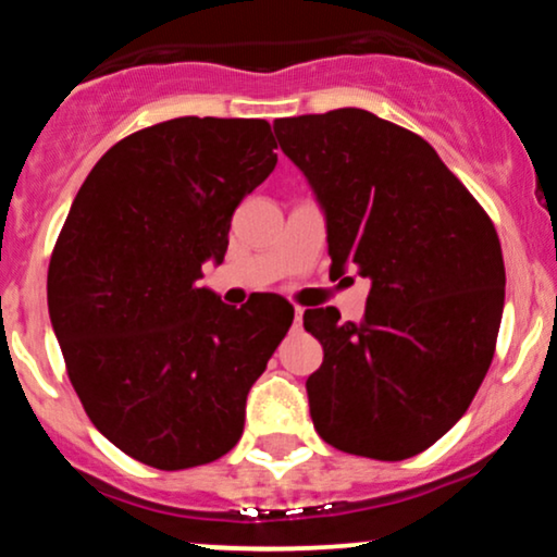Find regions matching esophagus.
Wrapping results in <instances>:
<instances>
[{
    "label": "esophagus",
    "mask_w": 557,
    "mask_h": 557,
    "mask_svg": "<svg viewBox=\"0 0 557 557\" xmlns=\"http://www.w3.org/2000/svg\"><path fill=\"white\" fill-rule=\"evenodd\" d=\"M300 322H304V309L300 306H296V314H293V327H300Z\"/></svg>",
    "instance_id": "1"
}]
</instances>
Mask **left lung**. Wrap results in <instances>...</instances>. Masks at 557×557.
I'll return each mask as SVG.
<instances>
[{
	"instance_id": "1",
	"label": "left lung",
	"mask_w": 557,
	"mask_h": 557,
	"mask_svg": "<svg viewBox=\"0 0 557 557\" xmlns=\"http://www.w3.org/2000/svg\"><path fill=\"white\" fill-rule=\"evenodd\" d=\"M314 188L332 270L372 280L359 324L306 309L324 361L306 380L324 443L403 461L474 400L500 330L505 267L495 225L417 133L367 110L274 120Z\"/></svg>"
}]
</instances>
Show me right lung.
Returning <instances> with one entry per match:
<instances>
[{"mask_svg": "<svg viewBox=\"0 0 557 557\" xmlns=\"http://www.w3.org/2000/svg\"><path fill=\"white\" fill-rule=\"evenodd\" d=\"M267 120L175 117L88 172L49 261V317L94 426L162 471L212 463L243 434L246 395L293 306L222 304L198 287L233 212L277 164Z\"/></svg>", "mask_w": 557, "mask_h": 557, "instance_id": "obj_1", "label": "right lung"}]
</instances>
